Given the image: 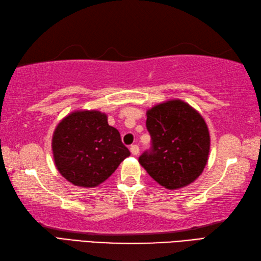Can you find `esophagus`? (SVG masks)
I'll list each match as a JSON object with an SVG mask.
<instances>
[{
    "mask_svg": "<svg viewBox=\"0 0 261 261\" xmlns=\"http://www.w3.org/2000/svg\"><path fill=\"white\" fill-rule=\"evenodd\" d=\"M130 152L133 155H137L138 153H140V146L136 145V144H134V145L130 146Z\"/></svg>",
    "mask_w": 261,
    "mask_h": 261,
    "instance_id": "obj_1",
    "label": "esophagus"
}]
</instances>
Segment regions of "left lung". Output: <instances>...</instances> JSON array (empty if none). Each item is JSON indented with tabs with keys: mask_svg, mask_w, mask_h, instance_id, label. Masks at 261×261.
Here are the masks:
<instances>
[{
	"mask_svg": "<svg viewBox=\"0 0 261 261\" xmlns=\"http://www.w3.org/2000/svg\"><path fill=\"white\" fill-rule=\"evenodd\" d=\"M150 147L138 162L156 182L174 190L192 183L204 170L210 136L204 119L181 100L163 102L147 112Z\"/></svg>",
	"mask_w": 261,
	"mask_h": 261,
	"instance_id": "left-lung-1",
	"label": "left lung"
}]
</instances>
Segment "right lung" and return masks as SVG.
Returning a JSON list of instances; mask_svg holds the SVG:
<instances>
[{
	"mask_svg": "<svg viewBox=\"0 0 261 261\" xmlns=\"http://www.w3.org/2000/svg\"><path fill=\"white\" fill-rule=\"evenodd\" d=\"M60 174L78 187L94 188L111 176L130 152L119 132L97 111L74 112L60 121L52 138Z\"/></svg>",
	"mask_w": 261,
	"mask_h": 261,
	"instance_id": "obj_1",
	"label": "right lung"
}]
</instances>
